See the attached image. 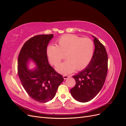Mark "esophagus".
<instances>
[{"instance_id":"34e87169","label":"esophagus","mask_w":126,"mask_h":126,"mask_svg":"<svg viewBox=\"0 0 126 126\" xmlns=\"http://www.w3.org/2000/svg\"><path fill=\"white\" fill-rule=\"evenodd\" d=\"M70 75H63V79L65 80V79H67L68 78H69V77H70Z\"/></svg>"}]
</instances>
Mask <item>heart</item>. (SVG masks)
<instances>
[{
  "label": "heart",
  "mask_w": 126,
  "mask_h": 126,
  "mask_svg": "<svg viewBox=\"0 0 126 126\" xmlns=\"http://www.w3.org/2000/svg\"><path fill=\"white\" fill-rule=\"evenodd\" d=\"M94 50V44L90 39L67 34L59 38L57 46H49L47 54L50 63L55 66L59 65L64 56L67 60L57 67V70L62 74H67L76 69H85L93 58Z\"/></svg>",
  "instance_id": "1"
}]
</instances>
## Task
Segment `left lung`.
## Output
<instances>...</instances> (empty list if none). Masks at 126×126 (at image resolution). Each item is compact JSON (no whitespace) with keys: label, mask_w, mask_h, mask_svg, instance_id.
Masks as SVG:
<instances>
[{"label":"left lung","mask_w":126,"mask_h":126,"mask_svg":"<svg viewBox=\"0 0 126 126\" xmlns=\"http://www.w3.org/2000/svg\"><path fill=\"white\" fill-rule=\"evenodd\" d=\"M94 37L95 49L90 62L84 70L72 76L76 85L70 89V93L75 99L81 102L89 101L96 96L104 86L107 75V53L104 46Z\"/></svg>","instance_id":"left-lung-1"}]
</instances>
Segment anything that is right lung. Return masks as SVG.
I'll return each mask as SVG.
<instances>
[{
    "label": "right lung",
    "mask_w": 126,
    "mask_h": 126,
    "mask_svg": "<svg viewBox=\"0 0 126 126\" xmlns=\"http://www.w3.org/2000/svg\"><path fill=\"white\" fill-rule=\"evenodd\" d=\"M53 37L50 34L32 37L24 44L18 58V74L21 84L29 96L39 102L52 99L64 80L48 63L47 48ZM29 59L37 65L32 71L27 68Z\"/></svg>",
    "instance_id": "obj_1"
}]
</instances>
